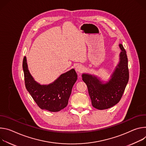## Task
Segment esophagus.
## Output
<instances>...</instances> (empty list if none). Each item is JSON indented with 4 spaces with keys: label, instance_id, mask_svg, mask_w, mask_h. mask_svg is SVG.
<instances>
[{
    "label": "esophagus",
    "instance_id": "1",
    "mask_svg": "<svg viewBox=\"0 0 146 146\" xmlns=\"http://www.w3.org/2000/svg\"><path fill=\"white\" fill-rule=\"evenodd\" d=\"M84 70V67L82 65H78L75 67V70L78 72H82Z\"/></svg>",
    "mask_w": 146,
    "mask_h": 146
}]
</instances>
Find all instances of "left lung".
Masks as SVG:
<instances>
[{
	"label": "left lung",
	"instance_id": "obj_1",
	"mask_svg": "<svg viewBox=\"0 0 146 146\" xmlns=\"http://www.w3.org/2000/svg\"><path fill=\"white\" fill-rule=\"evenodd\" d=\"M119 62L108 82L103 83L97 76L82 74V80L86 84L93 107L105 110L117 104L121 100L129 80V70L126 52L119 44Z\"/></svg>",
	"mask_w": 146,
	"mask_h": 146
}]
</instances>
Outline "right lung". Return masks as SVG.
I'll list each match as a JSON object with an SVG mask.
<instances>
[{
	"label": "right lung",
	"mask_w": 146,
	"mask_h": 146,
	"mask_svg": "<svg viewBox=\"0 0 146 146\" xmlns=\"http://www.w3.org/2000/svg\"><path fill=\"white\" fill-rule=\"evenodd\" d=\"M23 68L26 89L41 109L58 112L67 107L72 87L77 80L74 69L61 74L52 84L46 85H40L32 76L26 57L23 59Z\"/></svg>",
	"instance_id": "right-lung-1"
}]
</instances>
